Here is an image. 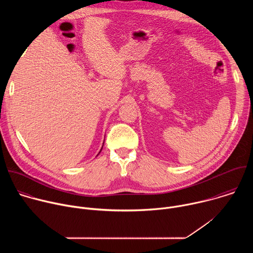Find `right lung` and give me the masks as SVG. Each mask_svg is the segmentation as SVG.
<instances>
[{
	"mask_svg": "<svg viewBox=\"0 0 253 253\" xmlns=\"http://www.w3.org/2000/svg\"><path fill=\"white\" fill-rule=\"evenodd\" d=\"M101 150H102V149H101Z\"/></svg>",
	"mask_w": 253,
	"mask_h": 253,
	"instance_id": "obj_1",
	"label": "right lung"
}]
</instances>
